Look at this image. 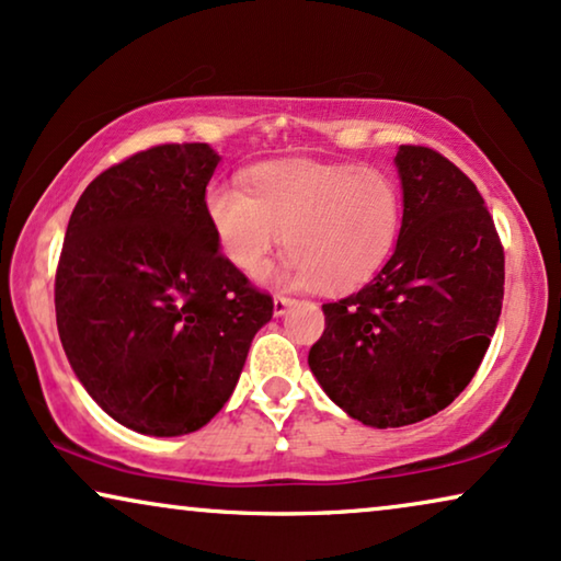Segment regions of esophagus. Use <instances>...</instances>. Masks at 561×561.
<instances>
[{
  "label": "esophagus",
  "mask_w": 561,
  "mask_h": 561,
  "mask_svg": "<svg viewBox=\"0 0 561 561\" xmlns=\"http://www.w3.org/2000/svg\"><path fill=\"white\" fill-rule=\"evenodd\" d=\"M294 304V298L290 296H283V294H278L273 298V311H275V317H280V313H286V309L288 306Z\"/></svg>",
  "instance_id": "obj_1"
}]
</instances>
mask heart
Instances as JSON below:
<instances>
[{"instance_id":"b5f03b06","label":"heart","mask_w":561,"mask_h":561,"mask_svg":"<svg viewBox=\"0 0 561 561\" xmlns=\"http://www.w3.org/2000/svg\"><path fill=\"white\" fill-rule=\"evenodd\" d=\"M221 255L250 278L271 271L286 234L290 280L347 294L378 275L403 227V191L380 168L319 160L255 165L237 188L206 196Z\"/></svg>"}]
</instances>
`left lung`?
Here are the masks:
<instances>
[{
  "instance_id": "obj_1",
  "label": "left lung",
  "mask_w": 561,
  "mask_h": 561,
  "mask_svg": "<svg viewBox=\"0 0 561 561\" xmlns=\"http://www.w3.org/2000/svg\"><path fill=\"white\" fill-rule=\"evenodd\" d=\"M403 227L375 278L324 304L311 373L367 426L424 421L474 378L503 306L505 255L480 191L424 145L396 156Z\"/></svg>"
}]
</instances>
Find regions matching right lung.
<instances>
[{
    "mask_svg": "<svg viewBox=\"0 0 561 561\" xmlns=\"http://www.w3.org/2000/svg\"><path fill=\"white\" fill-rule=\"evenodd\" d=\"M206 142L140 150L83 191L56 267V321L76 378L122 426L181 436L217 416L273 296L219 252Z\"/></svg>",
    "mask_w": 561,
    "mask_h": 561,
    "instance_id": "right-lung-1",
    "label": "right lung"
}]
</instances>
